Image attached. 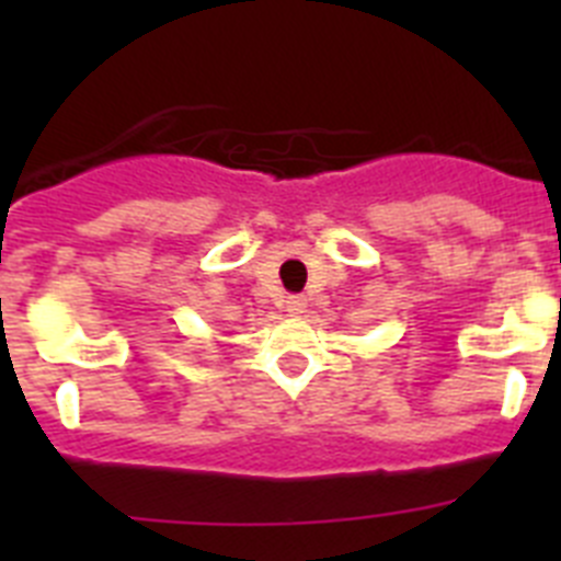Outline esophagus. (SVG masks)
Instances as JSON below:
<instances>
[{"label":"esophagus","instance_id":"34e87169","mask_svg":"<svg viewBox=\"0 0 561 561\" xmlns=\"http://www.w3.org/2000/svg\"><path fill=\"white\" fill-rule=\"evenodd\" d=\"M286 311H289V314H304V311H306L304 297H300V295L286 297Z\"/></svg>","mask_w":561,"mask_h":561}]
</instances>
